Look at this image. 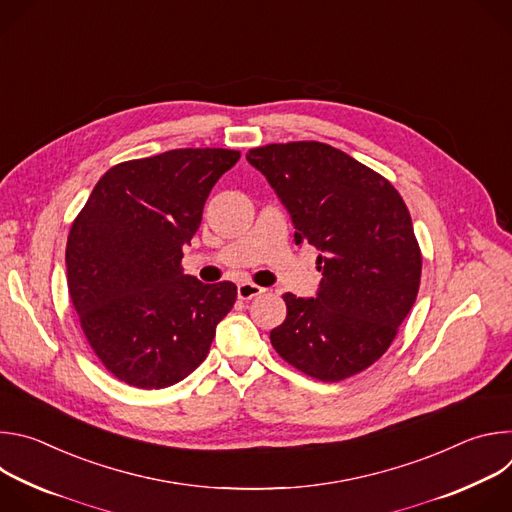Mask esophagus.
I'll use <instances>...</instances> for the list:
<instances>
[{
  "instance_id": "34e87169",
  "label": "esophagus",
  "mask_w": 512,
  "mask_h": 512,
  "mask_svg": "<svg viewBox=\"0 0 512 512\" xmlns=\"http://www.w3.org/2000/svg\"><path fill=\"white\" fill-rule=\"evenodd\" d=\"M263 291H265V287H261L257 283H251V281H243L237 287V296H239V300H253V298L261 296Z\"/></svg>"
}]
</instances>
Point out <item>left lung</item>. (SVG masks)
<instances>
[{
  "label": "left lung",
  "mask_w": 512,
  "mask_h": 512,
  "mask_svg": "<svg viewBox=\"0 0 512 512\" xmlns=\"http://www.w3.org/2000/svg\"><path fill=\"white\" fill-rule=\"evenodd\" d=\"M247 160L289 210L296 243L322 251L318 298L283 294L273 348L324 383L362 373L387 352L419 291L421 249L401 194L320 141L269 143Z\"/></svg>",
  "instance_id": "8db88e82"
}]
</instances>
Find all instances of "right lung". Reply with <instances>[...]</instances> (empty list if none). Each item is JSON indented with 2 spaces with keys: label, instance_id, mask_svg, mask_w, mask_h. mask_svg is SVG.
I'll list each match as a JSON object with an SVG mask.
<instances>
[{
  "label": "right lung",
  "instance_id": "obj_1",
  "mask_svg": "<svg viewBox=\"0 0 512 512\" xmlns=\"http://www.w3.org/2000/svg\"><path fill=\"white\" fill-rule=\"evenodd\" d=\"M241 152L184 148L113 166L66 241V283L103 367L137 389H164L206 358L237 300L231 281L182 273V245L204 202Z\"/></svg>",
  "mask_w": 512,
  "mask_h": 512
}]
</instances>
